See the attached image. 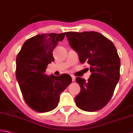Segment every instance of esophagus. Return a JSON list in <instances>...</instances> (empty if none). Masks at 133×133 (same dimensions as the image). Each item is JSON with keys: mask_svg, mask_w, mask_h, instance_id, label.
<instances>
[{"mask_svg": "<svg viewBox=\"0 0 133 133\" xmlns=\"http://www.w3.org/2000/svg\"><path fill=\"white\" fill-rule=\"evenodd\" d=\"M71 79H72V81L74 82L75 81V79H76L75 76H73V75H71Z\"/></svg>", "mask_w": 133, "mask_h": 133, "instance_id": "esophagus-1", "label": "esophagus"}]
</instances>
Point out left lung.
<instances>
[{"mask_svg": "<svg viewBox=\"0 0 133 133\" xmlns=\"http://www.w3.org/2000/svg\"><path fill=\"white\" fill-rule=\"evenodd\" d=\"M66 36L80 62L88 63L92 73L87 82L76 79L81 86L76 104L88 112L99 110L111 99L119 79L121 63L117 49L112 41L95 31L67 32Z\"/></svg>", "mask_w": 133, "mask_h": 133, "instance_id": "left-lung-1", "label": "left lung"}]
</instances>
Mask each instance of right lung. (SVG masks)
Wrapping results in <instances>:
<instances>
[{"instance_id": "right-lung-1", "label": "right lung", "mask_w": 133, "mask_h": 133, "mask_svg": "<svg viewBox=\"0 0 133 133\" xmlns=\"http://www.w3.org/2000/svg\"><path fill=\"white\" fill-rule=\"evenodd\" d=\"M66 32L37 35L27 39L16 57V77L25 102L33 110L46 112L56 108L61 93L71 83L69 75L45 73L54 62L52 51Z\"/></svg>"}]
</instances>
